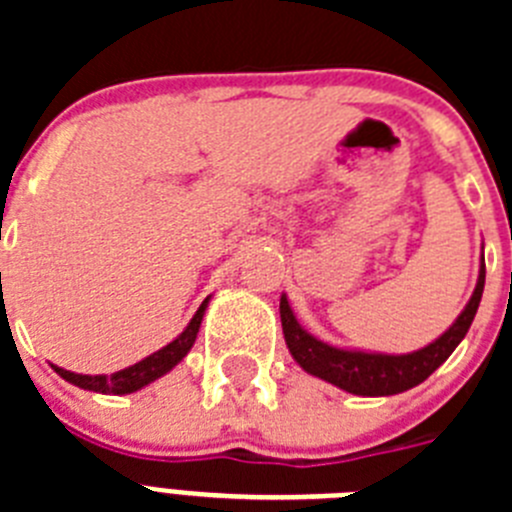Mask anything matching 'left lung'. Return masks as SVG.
I'll return each instance as SVG.
<instances>
[{"mask_svg":"<svg viewBox=\"0 0 512 512\" xmlns=\"http://www.w3.org/2000/svg\"><path fill=\"white\" fill-rule=\"evenodd\" d=\"M482 289H485V259H482V269H479L477 287H474L472 300L461 310L456 323L451 325L441 338L428 343L420 351L402 356H387V354H364V351H346V348L328 346V343L318 341L310 336L300 323H297L295 312L289 307L287 297L282 295L279 302V315H282V330L284 341H287L289 354L295 356L297 364L305 369L312 377H320L325 382L336 384L341 390L351 392V395L361 397H384L405 392L423 379L431 377L443 361L454 354V348L459 346L461 338L467 336L469 325H472L474 315H477L479 300H482Z\"/></svg>","mask_w":512,"mask_h":512,"instance_id":"left-lung-1","label":"left lung"}]
</instances>
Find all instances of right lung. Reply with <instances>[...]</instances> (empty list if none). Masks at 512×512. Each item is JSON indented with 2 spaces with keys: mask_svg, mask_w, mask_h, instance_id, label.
<instances>
[{
  "mask_svg": "<svg viewBox=\"0 0 512 512\" xmlns=\"http://www.w3.org/2000/svg\"><path fill=\"white\" fill-rule=\"evenodd\" d=\"M205 307H207V300L202 302L200 310L194 312V318L189 320V325L184 328L182 336H176L169 346H164L161 351H156V354L146 356V359L138 361V364L128 366V369H122V372L110 374V377H104V374H97V377H92V374H74L61 369V366H53V369H56L66 382L76 384V387H81V390L102 392V395H130V392L151 384L153 379L164 377L166 372H171V369H174V366L189 354V348L194 346L197 333H200V323H202V315H205Z\"/></svg>",
  "mask_w": 512,
  "mask_h": 512,
  "instance_id": "1",
  "label": "right lung"
}]
</instances>
